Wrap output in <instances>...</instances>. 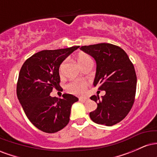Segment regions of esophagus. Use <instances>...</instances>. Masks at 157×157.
<instances>
[{
	"label": "esophagus",
	"mask_w": 157,
	"mask_h": 157,
	"mask_svg": "<svg viewBox=\"0 0 157 157\" xmlns=\"http://www.w3.org/2000/svg\"><path fill=\"white\" fill-rule=\"evenodd\" d=\"M79 100L81 102H86L88 100V98H82V97H80V98L79 99Z\"/></svg>",
	"instance_id": "34e87169"
}]
</instances>
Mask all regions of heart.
Wrapping results in <instances>:
<instances>
[{
  "label": "heart",
  "instance_id": "heart-1",
  "mask_svg": "<svg viewBox=\"0 0 157 157\" xmlns=\"http://www.w3.org/2000/svg\"><path fill=\"white\" fill-rule=\"evenodd\" d=\"M77 61H78L79 64L81 66H82L87 63L92 61L91 57L86 54L82 53L80 54L77 57ZM86 87H87V82H84V81L81 80H75L71 81L67 85V89L70 93L74 94L80 95L82 94L85 93L86 90Z\"/></svg>",
  "mask_w": 157,
  "mask_h": 157
}]
</instances>
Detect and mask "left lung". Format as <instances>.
<instances>
[{
    "label": "left lung",
    "mask_w": 157,
    "mask_h": 157,
    "mask_svg": "<svg viewBox=\"0 0 157 157\" xmlns=\"http://www.w3.org/2000/svg\"><path fill=\"white\" fill-rule=\"evenodd\" d=\"M94 58L97 63L94 86L105 94L90 98L97 102L96 110L90 112L93 122L111 126L122 121L134 102L136 75L128 56L122 48L111 44H98L80 48Z\"/></svg>",
    "instance_id": "obj_1"
}]
</instances>
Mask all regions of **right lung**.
<instances>
[{
  "mask_svg": "<svg viewBox=\"0 0 157 157\" xmlns=\"http://www.w3.org/2000/svg\"><path fill=\"white\" fill-rule=\"evenodd\" d=\"M80 46L44 50L23 64L17 84V96L30 122L46 133L60 131L69 122L71 108L78 98L63 94V98L50 96L60 86L59 68L68 55Z\"/></svg>",
  "mask_w": 157,
  "mask_h": 157,
  "instance_id": "add662e5",
  "label": "right lung"
}]
</instances>
